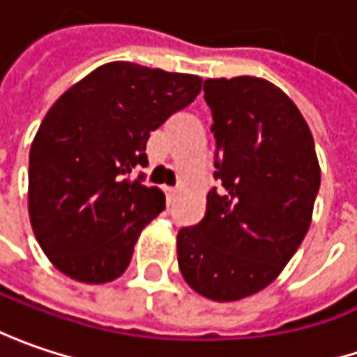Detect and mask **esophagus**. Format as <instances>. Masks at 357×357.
<instances>
[{
  "instance_id": "34e87169",
  "label": "esophagus",
  "mask_w": 357,
  "mask_h": 357,
  "mask_svg": "<svg viewBox=\"0 0 357 357\" xmlns=\"http://www.w3.org/2000/svg\"><path fill=\"white\" fill-rule=\"evenodd\" d=\"M165 197H167V204L172 206V204L176 202V197H178V192L172 190V188H165Z\"/></svg>"
}]
</instances>
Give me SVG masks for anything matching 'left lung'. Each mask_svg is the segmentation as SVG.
Listing matches in <instances>:
<instances>
[{
	"mask_svg": "<svg viewBox=\"0 0 357 357\" xmlns=\"http://www.w3.org/2000/svg\"><path fill=\"white\" fill-rule=\"evenodd\" d=\"M215 137V188L206 215L178 234L179 271L211 302L268 287L305 238L319 190L312 132L298 105L268 79L204 84Z\"/></svg>",
	"mask_w": 357,
	"mask_h": 357,
	"instance_id": "1",
	"label": "left lung"
}]
</instances>
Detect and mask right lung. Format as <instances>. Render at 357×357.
<instances>
[{
  "mask_svg": "<svg viewBox=\"0 0 357 357\" xmlns=\"http://www.w3.org/2000/svg\"><path fill=\"white\" fill-rule=\"evenodd\" d=\"M199 91V75L112 61L50 107L29 149L27 209L61 273L107 284L128 270L142 229L165 209L162 190L130 174L148 163L149 133Z\"/></svg>",
  "mask_w": 357,
  "mask_h": 357,
  "instance_id": "obj_1",
  "label": "right lung"
}]
</instances>
